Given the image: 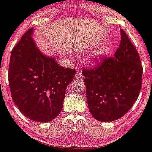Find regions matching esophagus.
I'll return each instance as SVG.
<instances>
[{"label":"esophagus","mask_w":152,"mask_h":152,"mask_svg":"<svg viewBox=\"0 0 152 152\" xmlns=\"http://www.w3.org/2000/svg\"><path fill=\"white\" fill-rule=\"evenodd\" d=\"M82 78H83V74H82V73L81 71H78V72L76 73V76H75V78H76V79H81Z\"/></svg>","instance_id":"esophagus-1"}]
</instances>
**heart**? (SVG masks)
Returning <instances> with one entry per match:
<instances>
[{
	"label": "heart",
	"instance_id": "obj_1",
	"mask_svg": "<svg viewBox=\"0 0 152 152\" xmlns=\"http://www.w3.org/2000/svg\"><path fill=\"white\" fill-rule=\"evenodd\" d=\"M104 54V51H99L96 52V53H94L93 56V58H92V62H93L94 64H99V63H100Z\"/></svg>",
	"mask_w": 152,
	"mask_h": 152
}]
</instances>
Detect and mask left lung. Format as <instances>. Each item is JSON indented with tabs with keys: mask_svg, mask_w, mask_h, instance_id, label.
<instances>
[{
	"mask_svg": "<svg viewBox=\"0 0 152 152\" xmlns=\"http://www.w3.org/2000/svg\"><path fill=\"white\" fill-rule=\"evenodd\" d=\"M113 58H103L94 69H84L88 109L98 121L118 119L129 111L142 88L143 68L137 49L123 30Z\"/></svg>",
	"mask_w": 152,
	"mask_h": 152,
	"instance_id": "obj_1",
	"label": "left lung"
}]
</instances>
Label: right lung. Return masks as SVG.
<instances>
[{"label":"right lung","instance_id":"obj_1","mask_svg":"<svg viewBox=\"0 0 152 152\" xmlns=\"http://www.w3.org/2000/svg\"><path fill=\"white\" fill-rule=\"evenodd\" d=\"M28 29L10 55L8 81L13 102L26 117L48 122L61 111L68 85L76 71L59 66L41 52Z\"/></svg>","mask_w":152,"mask_h":152}]
</instances>
